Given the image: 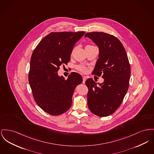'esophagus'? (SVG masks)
<instances>
[{"label":"esophagus","instance_id":"1","mask_svg":"<svg viewBox=\"0 0 154 154\" xmlns=\"http://www.w3.org/2000/svg\"><path fill=\"white\" fill-rule=\"evenodd\" d=\"M85 81H86V78H85V76H83V77H82V83L84 84Z\"/></svg>","mask_w":154,"mask_h":154}]
</instances>
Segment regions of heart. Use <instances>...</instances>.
<instances>
[{
    "label": "heart",
    "instance_id": "1",
    "mask_svg": "<svg viewBox=\"0 0 154 154\" xmlns=\"http://www.w3.org/2000/svg\"><path fill=\"white\" fill-rule=\"evenodd\" d=\"M91 46L92 45L86 46V47ZM78 70H79V71H80V72H87V67H84V66H79V67H78Z\"/></svg>",
    "mask_w": 154,
    "mask_h": 154
}]
</instances>
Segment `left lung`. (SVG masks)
<instances>
[{
	"label": "left lung",
	"mask_w": 154,
	"mask_h": 154,
	"mask_svg": "<svg viewBox=\"0 0 154 154\" xmlns=\"http://www.w3.org/2000/svg\"><path fill=\"white\" fill-rule=\"evenodd\" d=\"M87 36L100 50L92 74L104 79L98 84L92 79L86 80L88 106L92 113L105 117L113 113L123 102L129 86L130 66L126 50L116 36L103 32H88Z\"/></svg>",
	"instance_id": "left-lung-1"
}]
</instances>
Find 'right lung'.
<instances>
[{
    "instance_id": "1",
    "label": "right lung",
    "mask_w": 154,
    "mask_h": 154,
    "mask_svg": "<svg viewBox=\"0 0 154 154\" xmlns=\"http://www.w3.org/2000/svg\"><path fill=\"white\" fill-rule=\"evenodd\" d=\"M85 33L52 32L40 41L32 54L29 85L36 104L51 115H61L70 109L74 89L82 82L77 72H71L65 80L57 72L61 65L69 62L74 46Z\"/></svg>"
}]
</instances>
